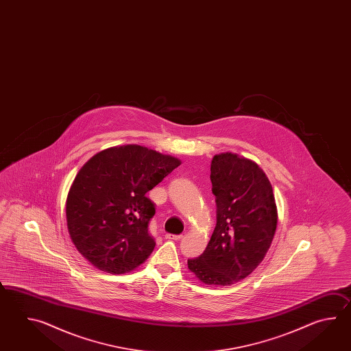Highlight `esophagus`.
<instances>
[{
    "label": "esophagus",
    "mask_w": 351,
    "mask_h": 351,
    "mask_svg": "<svg viewBox=\"0 0 351 351\" xmlns=\"http://www.w3.org/2000/svg\"><path fill=\"white\" fill-rule=\"evenodd\" d=\"M182 237H183V234H172V233L165 234V239H171V241H179Z\"/></svg>",
    "instance_id": "34e87169"
}]
</instances>
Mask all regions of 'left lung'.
I'll use <instances>...</instances> for the list:
<instances>
[{
	"label": "left lung",
	"mask_w": 351,
	"mask_h": 351,
	"mask_svg": "<svg viewBox=\"0 0 351 351\" xmlns=\"http://www.w3.org/2000/svg\"><path fill=\"white\" fill-rule=\"evenodd\" d=\"M217 223L204 252L188 269L207 285L230 286L254 272L269 251L277 227L272 186L261 168L234 153L210 163Z\"/></svg>",
	"instance_id": "1"
}]
</instances>
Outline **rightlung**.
Segmentation results:
<instances>
[{
  "label": "right lung",
  "instance_id": "add662e5",
  "mask_svg": "<svg viewBox=\"0 0 351 351\" xmlns=\"http://www.w3.org/2000/svg\"><path fill=\"white\" fill-rule=\"evenodd\" d=\"M178 165V158L136 144L90 158L67 194V230L77 251L108 274L141 266L156 247L148 232L156 208L145 194Z\"/></svg>",
  "mask_w": 351,
  "mask_h": 351
}]
</instances>
